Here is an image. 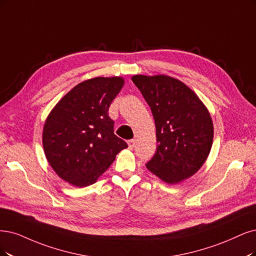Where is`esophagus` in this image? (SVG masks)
<instances>
[{"label":"esophagus","instance_id":"1","mask_svg":"<svg viewBox=\"0 0 256 256\" xmlns=\"http://www.w3.org/2000/svg\"><path fill=\"white\" fill-rule=\"evenodd\" d=\"M128 148H134V146H135V140L134 139H130V140H128Z\"/></svg>","mask_w":256,"mask_h":256}]
</instances>
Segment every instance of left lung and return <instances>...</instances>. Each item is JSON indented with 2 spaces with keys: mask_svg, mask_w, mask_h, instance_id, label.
<instances>
[{
  "mask_svg": "<svg viewBox=\"0 0 256 256\" xmlns=\"http://www.w3.org/2000/svg\"><path fill=\"white\" fill-rule=\"evenodd\" d=\"M152 110L157 148L146 164L168 184L194 175L204 164L213 144V123L197 94L168 76L136 74L132 78Z\"/></svg>",
  "mask_w": 256,
  "mask_h": 256,
  "instance_id": "1",
  "label": "left lung"
}]
</instances>
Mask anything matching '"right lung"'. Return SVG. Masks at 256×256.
I'll return each instance as SVG.
<instances>
[{
	"instance_id": "right-lung-1",
	"label": "right lung",
	"mask_w": 256,
	"mask_h": 256,
	"mask_svg": "<svg viewBox=\"0 0 256 256\" xmlns=\"http://www.w3.org/2000/svg\"><path fill=\"white\" fill-rule=\"evenodd\" d=\"M120 77L83 81L56 103L43 130L45 156L63 180L76 186L96 182L121 150L124 140L114 134L108 116L112 101L121 90Z\"/></svg>"
}]
</instances>
